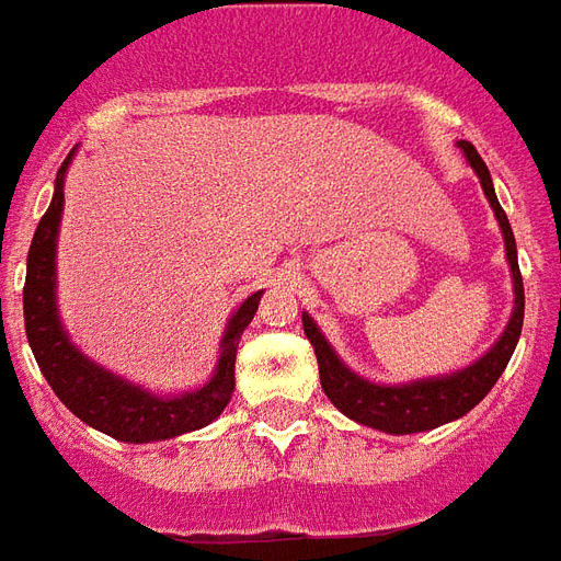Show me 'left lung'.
<instances>
[{
	"label": "left lung",
	"mask_w": 561,
	"mask_h": 561,
	"mask_svg": "<svg viewBox=\"0 0 561 561\" xmlns=\"http://www.w3.org/2000/svg\"><path fill=\"white\" fill-rule=\"evenodd\" d=\"M463 149L466 161L472 163V170L481 179L484 196L490 199V208L499 220V230L505 239V256L511 265V280H514V310H511V320L502 331L490 353H484L478 362H472L463 370L445 376H431V379H415L407 386H376L365 376L353 374L350 367L343 365L337 353L331 350V343L325 341V334L317 329V322L310 320L308 313H301L305 322V334H308L310 346L317 353L320 362V379L322 391L329 394V400L346 419L367 424L374 431L394 433H421L433 431L439 424L460 419L469 410H476L481 400L488 398V391L496 386V379L502 376L508 358L514 355V346L520 341L523 329V277L520 265H517V244H514V232L505 218V211L499 206L496 191H493V179H490L488 163L481 161V154L476 151L472 142L460 140L457 142Z\"/></svg>",
	"instance_id": "1"
}]
</instances>
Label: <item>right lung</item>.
<instances>
[{"mask_svg":"<svg viewBox=\"0 0 561 561\" xmlns=\"http://www.w3.org/2000/svg\"><path fill=\"white\" fill-rule=\"evenodd\" d=\"M73 154V151H71ZM71 154L56 173L50 208L44 211L32 248L26 256V286H23V317H26V337L41 374L50 382L56 398L85 421L89 427L107 433L118 443H161L182 433L199 431L218 419L230 403L236 388V350L241 331L248 329L253 313L260 308L263 293L244 298L239 310L227 322L220 337V358L215 376L206 386L173 398L151 394L122 376L110 374L92 358H85L65 334L56 308V239L65 206V173Z\"/></svg>","mask_w":561,"mask_h":561,"instance_id":"right-lung-1","label":"right lung"}]
</instances>
